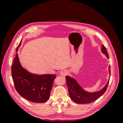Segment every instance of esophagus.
<instances>
[{"label": "esophagus", "instance_id": "esophagus-1", "mask_svg": "<svg viewBox=\"0 0 123 123\" xmlns=\"http://www.w3.org/2000/svg\"><path fill=\"white\" fill-rule=\"evenodd\" d=\"M68 74V71L66 70H62V71L61 72V73H60V74H61V75H62V76H66V75H67Z\"/></svg>", "mask_w": 123, "mask_h": 123}]
</instances>
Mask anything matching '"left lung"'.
Segmentation results:
<instances>
[{
    "label": "left lung",
    "instance_id": "8db88e82",
    "mask_svg": "<svg viewBox=\"0 0 123 123\" xmlns=\"http://www.w3.org/2000/svg\"><path fill=\"white\" fill-rule=\"evenodd\" d=\"M101 51L108 58V54L106 47L104 46V44L102 45ZM109 71L110 77L111 74L110 66L109 67ZM66 78L67 85L68 87V91L70 98L74 102L78 104L90 103L98 99L105 92L109 82V80L105 86V87L98 91L95 92H88L85 91L78 84L76 80L73 78L69 76H66Z\"/></svg>",
    "mask_w": 123,
    "mask_h": 123
}]
</instances>
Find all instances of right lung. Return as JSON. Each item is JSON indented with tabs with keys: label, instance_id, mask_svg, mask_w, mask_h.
I'll return each mask as SVG.
<instances>
[{
	"label": "right lung",
	"instance_id": "right-lung-1",
	"mask_svg": "<svg viewBox=\"0 0 123 123\" xmlns=\"http://www.w3.org/2000/svg\"><path fill=\"white\" fill-rule=\"evenodd\" d=\"M21 41L16 48V52ZM12 76L17 92L27 100L35 103H44L50 98L56 74L37 75L28 72L22 67L18 54L15 57L11 69Z\"/></svg>",
	"mask_w": 123,
	"mask_h": 123
}]
</instances>
